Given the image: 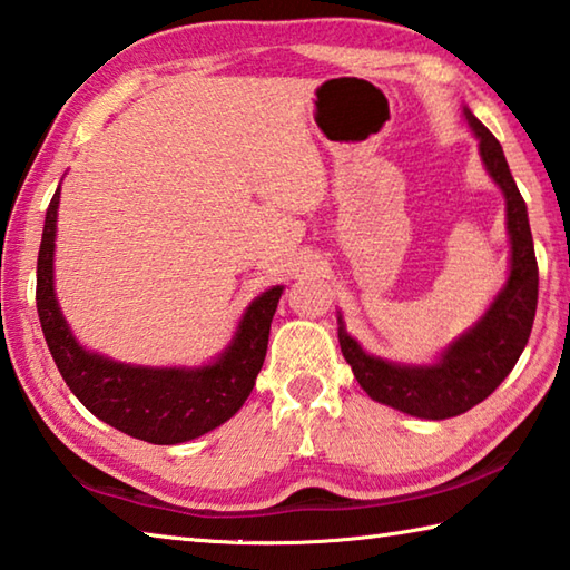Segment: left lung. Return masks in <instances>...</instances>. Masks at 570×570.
<instances>
[{"instance_id": "1", "label": "left lung", "mask_w": 570, "mask_h": 570, "mask_svg": "<svg viewBox=\"0 0 570 570\" xmlns=\"http://www.w3.org/2000/svg\"><path fill=\"white\" fill-rule=\"evenodd\" d=\"M485 171L505 199V232L511 258L501 292L475 324L441 351L431 364H403L368 354L348 334L338 312V344L346 364L371 399L416 419L459 416L489 399L511 374L529 344L538 304V264L525 202L515 186L499 139L463 107Z\"/></svg>"}]
</instances>
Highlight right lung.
I'll return each instance as SVG.
<instances>
[{
	"label": "right lung",
	"instance_id": "right-lung-1",
	"mask_svg": "<svg viewBox=\"0 0 570 570\" xmlns=\"http://www.w3.org/2000/svg\"><path fill=\"white\" fill-rule=\"evenodd\" d=\"M57 186L45 216L37 258V312L51 358L71 393L99 421L127 436L174 446L222 426L244 406L264 366L268 328L284 286H272L244 308L234 336L204 366H137L85 348L71 334L55 292Z\"/></svg>",
	"mask_w": 570,
	"mask_h": 570
}]
</instances>
